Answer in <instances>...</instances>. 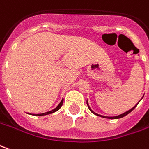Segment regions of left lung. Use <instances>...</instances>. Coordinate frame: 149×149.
<instances>
[{
    "mask_svg": "<svg viewBox=\"0 0 149 149\" xmlns=\"http://www.w3.org/2000/svg\"><path fill=\"white\" fill-rule=\"evenodd\" d=\"M143 97H144V96H143ZM143 97H142V98H143ZM142 98H141V100H142ZM141 100H140V101H141ZM140 101H139V102H140ZM139 102H137V103H136V105L134 106L133 107H132V108H131L130 110H129V111H125V113H123V114H119V115H117V116H114V117L104 116V115H101V114H97V113H95V112H94V111H92V110H91V107H90V106H89L88 102V100H87V105H88V107L89 110H90V111H91V113H93V114H95V115H98V116L102 117V118H109V119H118V118H123V117H125V115H127L128 114H130V113L131 111H133V109H134V108H135V107H136V105H137V104L139 103Z\"/></svg>",
    "mask_w": 149,
    "mask_h": 149,
    "instance_id": "obj_1",
    "label": "left lung"
}]
</instances>
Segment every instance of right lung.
Here are the masks:
<instances>
[{"instance_id":"add662e5","label":"right lung","mask_w":149,"mask_h":149,"mask_svg":"<svg viewBox=\"0 0 149 149\" xmlns=\"http://www.w3.org/2000/svg\"><path fill=\"white\" fill-rule=\"evenodd\" d=\"M63 101H64V99L61 100V101L60 102V103L57 106V107H55L54 109H53L52 111H48V112H46V113H42V114H29L31 115H36V116H42V115H47V114H53V113H54L56 111H58L59 109L61 107V106L63 104ZM28 114V113H27Z\"/></svg>"}]
</instances>
